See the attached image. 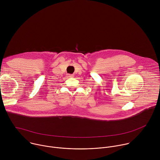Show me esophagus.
I'll list each match as a JSON object with an SVG mask.
<instances>
[{
  "label": "esophagus",
  "mask_w": 160,
  "mask_h": 160,
  "mask_svg": "<svg viewBox=\"0 0 160 160\" xmlns=\"http://www.w3.org/2000/svg\"><path fill=\"white\" fill-rule=\"evenodd\" d=\"M74 77L73 75H68V78H72V77Z\"/></svg>",
  "instance_id": "esophagus-1"
}]
</instances>
